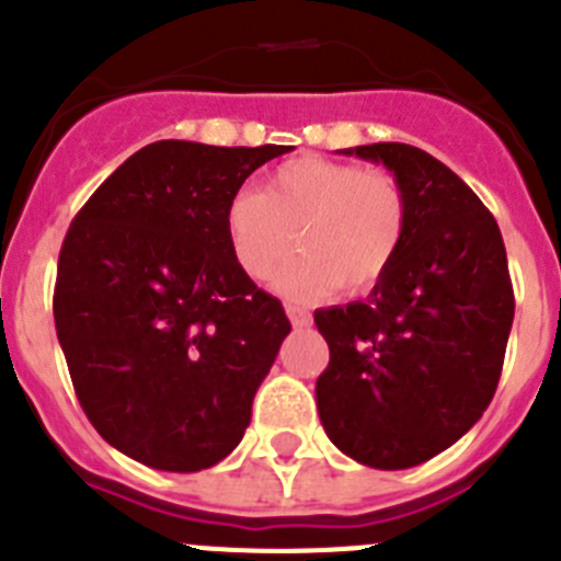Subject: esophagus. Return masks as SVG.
Here are the masks:
<instances>
[{"label":"esophagus","mask_w":561,"mask_h":561,"mask_svg":"<svg viewBox=\"0 0 561 561\" xmlns=\"http://www.w3.org/2000/svg\"><path fill=\"white\" fill-rule=\"evenodd\" d=\"M286 317H289L295 329H309L311 325V314L306 309H300V306H286Z\"/></svg>","instance_id":"obj_1"}]
</instances>
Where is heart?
<instances>
[{"label":"heart","instance_id":"heart-1","mask_svg":"<svg viewBox=\"0 0 561 561\" xmlns=\"http://www.w3.org/2000/svg\"><path fill=\"white\" fill-rule=\"evenodd\" d=\"M408 230V199L388 173L329 157H295L264 191H238L225 207L232 261L264 284L294 241L301 252L275 276L286 297L314 300L342 286L356 295L385 277Z\"/></svg>","mask_w":561,"mask_h":561}]
</instances>
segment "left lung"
<instances>
[{
	"label": "left lung",
	"mask_w": 561,
	"mask_h": 561,
	"mask_svg": "<svg viewBox=\"0 0 561 561\" xmlns=\"http://www.w3.org/2000/svg\"><path fill=\"white\" fill-rule=\"evenodd\" d=\"M408 199L404 241L365 300L314 311L331 351L317 410L334 447L410 469L453 447L497 390L514 291L500 227L444 162L404 142L345 148Z\"/></svg>",
	"instance_id": "8db88e82"
}]
</instances>
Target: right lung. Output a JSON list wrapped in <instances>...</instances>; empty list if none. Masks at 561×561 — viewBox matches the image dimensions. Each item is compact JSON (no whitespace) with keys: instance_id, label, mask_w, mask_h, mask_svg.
Segmentation results:
<instances>
[{"instance_id":"add662e5","label":"right lung","mask_w":561,"mask_h":561,"mask_svg":"<svg viewBox=\"0 0 561 561\" xmlns=\"http://www.w3.org/2000/svg\"><path fill=\"white\" fill-rule=\"evenodd\" d=\"M286 151L151 142L69 225L53 297L69 376L101 438L151 469L225 460L291 331L225 236L227 202Z\"/></svg>"}]
</instances>
